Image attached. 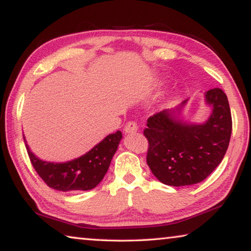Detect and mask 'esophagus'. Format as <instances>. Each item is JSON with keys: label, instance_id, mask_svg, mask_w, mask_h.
Listing matches in <instances>:
<instances>
[{"label": "esophagus", "instance_id": "34e87169", "mask_svg": "<svg viewBox=\"0 0 251 251\" xmlns=\"http://www.w3.org/2000/svg\"><path fill=\"white\" fill-rule=\"evenodd\" d=\"M124 130H125V133H127V134L136 133V131L138 130V126H137V124H136L135 122L129 121L128 123H126V125L124 127Z\"/></svg>", "mask_w": 251, "mask_h": 251}]
</instances>
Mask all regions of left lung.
<instances>
[{
  "label": "left lung",
  "instance_id": "8db88e82",
  "mask_svg": "<svg viewBox=\"0 0 251 251\" xmlns=\"http://www.w3.org/2000/svg\"><path fill=\"white\" fill-rule=\"evenodd\" d=\"M211 114L202 124L178 118L187 100L174 110H161L147 120V165L159 181L169 186L198 184L222 163L231 136L232 121L223 90L205 93Z\"/></svg>",
  "mask_w": 251,
  "mask_h": 251
}]
</instances>
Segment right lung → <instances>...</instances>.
Returning <instances> with one entry per match:
<instances>
[{
	"instance_id": "right-lung-1",
	"label": "right lung",
	"mask_w": 251,
	"mask_h": 251,
	"mask_svg": "<svg viewBox=\"0 0 251 251\" xmlns=\"http://www.w3.org/2000/svg\"><path fill=\"white\" fill-rule=\"evenodd\" d=\"M122 137L120 130L109 134L86 154L66 163H50L37 158L27 144L26 150L34 169L50 188L59 192L90 190L103 180Z\"/></svg>"
}]
</instances>
